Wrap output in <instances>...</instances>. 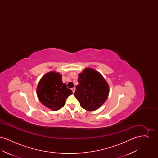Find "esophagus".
Instances as JSON below:
<instances>
[{
	"mask_svg": "<svg viewBox=\"0 0 158 158\" xmlns=\"http://www.w3.org/2000/svg\"><path fill=\"white\" fill-rule=\"evenodd\" d=\"M72 90L73 93H74V92H75V88H72Z\"/></svg>",
	"mask_w": 158,
	"mask_h": 158,
	"instance_id": "1",
	"label": "esophagus"
}]
</instances>
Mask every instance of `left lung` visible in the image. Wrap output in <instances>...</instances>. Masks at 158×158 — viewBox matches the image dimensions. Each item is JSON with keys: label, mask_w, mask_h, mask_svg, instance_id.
Instances as JSON below:
<instances>
[{"label": "left lung", "mask_w": 158, "mask_h": 158, "mask_svg": "<svg viewBox=\"0 0 158 158\" xmlns=\"http://www.w3.org/2000/svg\"><path fill=\"white\" fill-rule=\"evenodd\" d=\"M78 83L74 95L82 108L94 111L104 104L109 95L110 88L99 72L92 68H85L79 74Z\"/></svg>", "instance_id": "left-lung-1"}]
</instances>
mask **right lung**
<instances>
[{
  "instance_id": "add662e5",
  "label": "right lung",
  "mask_w": 158,
  "mask_h": 158,
  "mask_svg": "<svg viewBox=\"0 0 158 158\" xmlns=\"http://www.w3.org/2000/svg\"><path fill=\"white\" fill-rule=\"evenodd\" d=\"M72 94V90L62 82L61 75L55 71L46 73L38 83V99L52 111H57L64 106L66 99Z\"/></svg>"
}]
</instances>
